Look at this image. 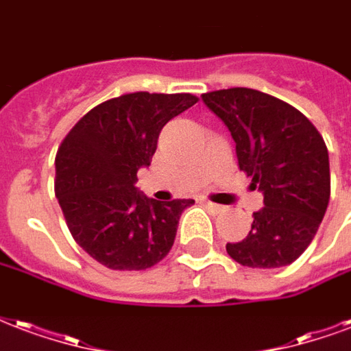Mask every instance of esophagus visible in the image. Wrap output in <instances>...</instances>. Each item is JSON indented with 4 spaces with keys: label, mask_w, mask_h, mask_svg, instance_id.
<instances>
[{
    "label": "esophagus",
    "mask_w": 351,
    "mask_h": 351,
    "mask_svg": "<svg viewBox=\"0 0 351 351\" xmlns=\"http://www.w3.org/2000/svg\"><path fill=\"white\" fill-rule=\"evenodd\" d=\"M204 202V206L206 208H210L212 212H215V214H219V212H223V206H219V204H215V202H210V201H202Z\"/></svg>",
    "instance_id": "obj_1"
}]
</instances>
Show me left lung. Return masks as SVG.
<instances>
[{"label":"left lung","instance_id":"left-lung-1","mask_svg":"<svg viewBox=\"0 0 351 351\" xmlns=\"http://www.w3.org/2000/svg\"><path fill=\"white\" fill-rule=\"evenodd\" d=\"M236 143L240 171L264 195V208L227 253L247 268H282L308 247L331 193L328 147L301 111L245 87L202 95Z\"/></svg>","mask_w":351,"mask_h":351}]
</instances>
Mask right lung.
Wrapping results in <instances>:
<instances>
[{"mask_svg": "<svg viewBox=\"0 0 351 351\" xmlns=\"http://www.w3.org/2000/svg\"><path fill=\"white\" fill-rule=\"evenodd\" d=\"M189 93H130L98 104L64 137L56 156V197L70 234L95 261L132 271L154 266L175 243L193 199L160 202L136 188L158 136L197 104Z\"/></svg>", "mask_w": 351, "mask_h": 351, "instance_id": "obj_1", "label": "right lung"}]
</instances>
